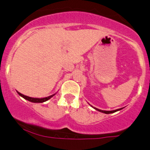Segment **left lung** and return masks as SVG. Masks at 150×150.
<instances>
[{
  "label": "left lung",
  "mask_w": 150,
  "mask_h": 150,
  "mask_svg": "<svg viewBox=\"0 0 150 150\" xmlns=\"http://www.w3.org/2000/svg\"><path fill=\"white\" fill-rule=\"evenodd\" d=\"M91 106H92V105H91ZM92 107H93V106H92ZM93 108L94 109L97 110V111H100V112H101V113H106V114H109V113H114V112H116V111H120V110H121V109H122V108H119V109L113 110V111H103V110H100V109H98V108H94V107H93Z\"/></svg>",
  "instance_id": "obj_1"
}]
</instances>
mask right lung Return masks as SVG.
I'll use <instances>...</instances> for the list:
<instances>
[{"label":"right lung","instance_id":"right-lung-1","mask_svg":"<svg viewBox=\"0 0 150 150\" xmlns=\"http://www.w3.org/2000/svg\"><path fill=\"white\" fill-rule=\"evenodd\" d=\"M16 92L18 93V95H19L20 96H21L22 98H23L26 99V100H29V101H30V102H32V103H44V102L50 100L51 98H52L53 96H54L55 94L57 93H56L52 94V95L47 96V97H45V98H32V97H29V96H27L23 95V94H21V93L18 92L17 91H16Z\"/></svg>","mask_w":150,"mask_h":150}]
</instances>
